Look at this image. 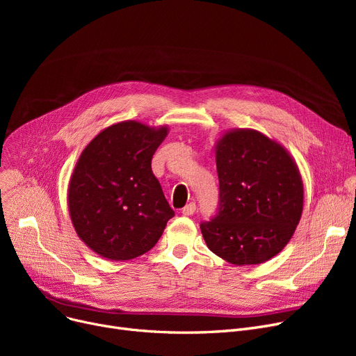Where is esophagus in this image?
<instances>
[{
    "instance_id": "obj_1",
    "label": "esophagus",
    "mask_w": 356,
    "mask_h": 356,
    "mask_svg": "<svg viewBox=\"0 0 356 356\" xmlns=\"http://www.w3.org/2000/svg\"><path fill=\"white\" fill-rule=\"evenodd\" d=\"M195 211H196V204L193 202H191V203L186 204V207L181 209V213L186 215V216H191V215L195 213Z\"/></svg>"
}]
</instances>
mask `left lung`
I'll list each match as a JSON object with an SVG mask.
<instances>
[{
  "instance_id": "8db88e82",
  "label": "left lung",
  "mask_w": 356,
  "mask_h": 356,
  "mask_svg": "<svg viewBox=\"0 0 356 356\" xmlns=\"http://www.w3.org/2000/svg\"><path fill=\"white\" fill-rule=\"evenodd\" d=\"M219 208L200 223L208 248L234 266L266 263L291 239L303 180L287 149L257 129L227 131L215 145Z\"/></svg>"
}]
</instances>
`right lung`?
Masks as SVG:
<instances>
[{
    "mask_svg": "<svg viewBox=\"0 0 356 356\" xmlns=\"http://www.w3.org/2000/svg\"><path fill=\"white\" fill-rule=\"evenodd\" d=\"M168 128L122 121L102 129L72 173L67 207L73 228L102 258L127 261L152 250L175 216L152 172Z\"/></svg>",
    "mask_w": 356,
    "mask_h": 356,
    "instance_id": "1",
    "label": "right lung"
}]
</instances>
